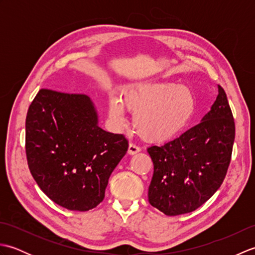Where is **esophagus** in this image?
<instances>
[{
	"mask_svg": "<svg viewBox=\"0 0 255 255\" xmlns=\"http://www.w3.org/2000/svg\"><path fill=\"white\" fill-rule=\"evenodd\" d=\"M141 151V149H140V147H138L137 144L134 143H129V147H128V153L129 154H136L138 152H140Z\"/></svg>",
	"mask_w": 255,
	"mask_h": 255,
	"instance_id": "34e87169",
	"label": "esophagus"
}]
</instances>
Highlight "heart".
<instances>
[{"label":"heart","mask_w":255,"mask_h":255,"mask_svg":"<svg viewBox=\"0 0 255 255\" xmlns=\"http://www.w3.org/2000/svg\"><path fill=\"white\" fill-rule=\"evenodd\" d=\"M124 107L132 112L139 136L164 142L178 136L194 117L197 100L194 91L175 83H142L124 91L121 100L108 103V115L118 126L126 122Z\"/></svg>","instance_id":"obj_1"}]
</instances>
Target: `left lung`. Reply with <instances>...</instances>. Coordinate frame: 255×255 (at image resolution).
<instances>
[{
    "instance_id": "obj_1",
    "label": "left lung",
    "mask_w": 255,
    "mask_h": 255,
    "mask_svg": "<svg viewBox=\"0 0 255 255\" xmlns=\"http://www.w3.org/2000/svg\"><path fill=\"white\" fill-rule=\"evenodd\" d=\"M202 122L163 145H152L149 203L166 216L192 213L223 184L231 161L235 119L225 90Z\"/></svg>"
}]
</instances>
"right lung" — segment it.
<instances>
[{
  "mask_svg": "<svg viewBox=\"0 0 255 255\" xmlns=\"http://www.w3.org/2000/svg\"><path fill=\"white\" fill-rule=\"evenodd\" d=\"M85 94L41 89L26 116V156L38 186L69 210L95 208L128 150L124 134L99 127Z\"/></svg>",
  "mask_w": 255,
  "mask_h": 255,
  "instance_id": "right-lung-1",
  "label": "right lung"
}]
</instances>
